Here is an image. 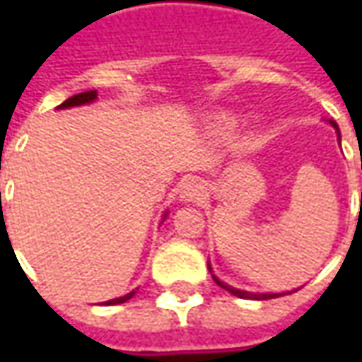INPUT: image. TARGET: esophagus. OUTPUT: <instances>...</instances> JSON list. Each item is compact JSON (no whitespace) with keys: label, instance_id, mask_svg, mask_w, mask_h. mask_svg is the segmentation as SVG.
<instances>
[{"label":"esophagus","instance_id":"obj_1","mask_svg":"<svg viewBox=\"0 0 362 362\" xmlns=\"http://www.w3.org/2000/svg\"><path fill=\"white\" fill-rule=\"evenodd\" d=\"M181 197L183 202H199L205 197V187L199 179H189L181 187Z\"/></svg>","mask_w":362,"mask_h":362}]
</instances>
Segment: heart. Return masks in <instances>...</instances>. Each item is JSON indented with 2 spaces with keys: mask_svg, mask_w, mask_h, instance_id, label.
Here are the masks:
<instances>
[{
  "mask_svg": "<svg viewBox=\"0 0 362 362\" xmlns=\"http://www.w3.org/2000/svg\"><path fill=\"white\" fill-rule=\"evenodd\" d=\"M216 127H217V131L223 132V131H228V129H230L231 122H230V120H228V119H219V120H217V122H216Z\"/></svg>",
  "mask_w": 362,
  "mask_h": 362,
  "instance_id": "1",
  "label": "heart"
}]
</instances>
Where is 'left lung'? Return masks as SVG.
I'll list each match as a JSON object with an SVG mask.
<instances>
[{
	"instance_id": "left-lung-1",
	"label": "left lung",
	"mask_w": 362,
	"mask_h": 362,
	"mask_svg": "<svg viewBox=\"0 0 362 362\" xmlns=\"http://www.w3.org/2000/svg\"><path fill=\"white\" fill-rule=\"evenodd\" d=\"M330 124L339 131V127H337V122L334 120H330ZM339 136H341V132H339ZM362 167V165H361ZM209 272H211V266H209ZM211 278H214V282H216L217 286H221L223 290H228V292H231L233 296H238V298H250V300H268V298H278V296H282V294H254V292H245V290H238V288H231V286L223 284L219 278H217L216 274H211Z\"/></svg>"
}]
</instances>
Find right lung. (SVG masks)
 <instances>
[{
    "instance_id": "add662e5",
    "label": "right lung",
    "mask_w": 362,
    "mask_h": 362,
    "mask_svg": "<svg viewBox=\"0 0 362 362\" xmlns=\"http://www.w3.org/2000/svg\"><path fill=\"white\" fill-rule=\"evenodd\" d=\"M98 98V94L96 90H88V92H80V94H74V96H70L68 100H64L62 105L58 106V108H70V106H80V105H88V103H94ZM167 216V214H165ZM132 294H134V290L129 292V294H124V296H120V298L115 300H108L105 304H122V302H127L129 298H132Z\"/></svg>"
}]
</instances>
